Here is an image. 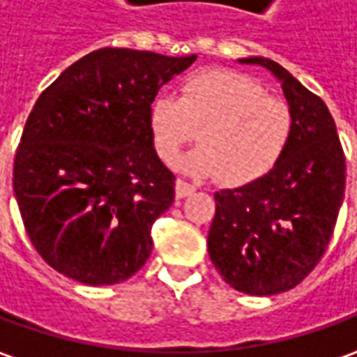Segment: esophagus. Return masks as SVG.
Segmentation results:
<instances>
[{
    "label": "esophagus",
    "mask_w": 357,
    "mask_h": 357,
    "mask_svg": "<svg viewBox=\"0 0 357 357\" xmlns=\"http://www.w3.org/2000/svg\"><path fill=\"white\" fill-rule=\"evenodd\" d=\"M193 191H195V185L188 183L185 179L179 178L178 181H176V195H178L179 199H181V197H188V195H191Z\"/></svg>",
    "instance_id": "esophagus-1"
}]
</instances>
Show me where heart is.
<instances>
[{
	"instance_id": "1",
	"label": "heart",
	"mask_w": 357,
	"mask_h": 357,
	"mask_svg": "<svg viewBox=\"0 0 357 357\" xmlns=\"http://www.w3.org/2000/svg\"><path fill=\"white\" fill-rule=\"evenodd\" d=\"M148 126L158 155L174 164L197 138L202 148L181 167L225 183H249L264 176L284 152L292 130L287 102L268 96L247 75L205 68L179 84V96L160 93L148 106Z\"/></svg>"
}]
</instances>
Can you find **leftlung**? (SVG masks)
I'll use <instances>...</instances> for the list:
<instances>
[{
	"label": "left lung",
	"instance_id": "obj_1",
	"mask_svg": "<svg viewBox=\"0 0 357 357\" xmlns=\"http://www.w3.org/2000/svg\"><path fill=\"white\" fill-rule=\"evenodd\" d=\"M239 61L268 68L282 82L292 130L268 174L217 191L207 249L233 289L271 296L301 284L324 257L344 199L346 158L320 96L271 59Z\"/></svg>",
	"mask_w": 357,
	"mask_h": 357
}]
</instances>
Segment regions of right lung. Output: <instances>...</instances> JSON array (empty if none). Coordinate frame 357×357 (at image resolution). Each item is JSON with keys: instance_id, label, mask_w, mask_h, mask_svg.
Segmentation results:
<instances>
[{"instance_id": "add662e5", "label": "right lung", "mask_w": 357, "mask_h": 357, "mask_svg": "<svg viewBox=\"0 0 357 357\" xmlns=\"http://www.w3.org/2000/svg\"><path fill=\"white\" fill-rule=\"evenodd\" d=\"M197 55L105 47L45 89L25 122L13 191L35 251L82 284H118L152 252V225L176 197L148 106Z\"/></svg>"}]
</instances>
